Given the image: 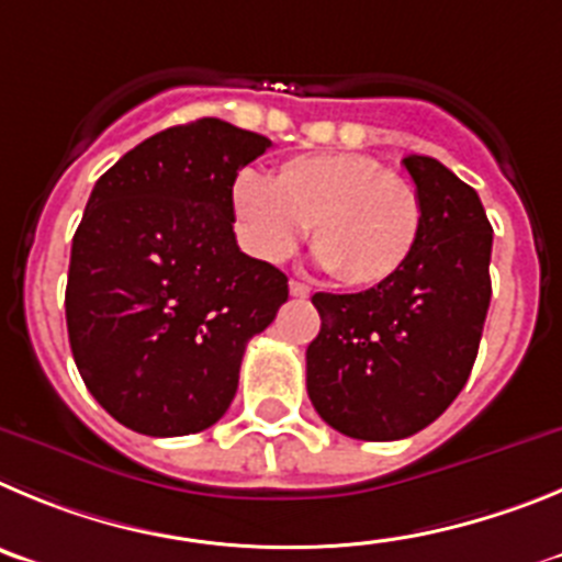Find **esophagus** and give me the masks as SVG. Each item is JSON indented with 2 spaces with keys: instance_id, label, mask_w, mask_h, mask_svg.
Returning a JSON list of instances; mask_svg holds the SVG:
<instances>
[{
  "instance_id": "obj_1",
  "label": "esophagus",
  "mask_w": 562,
  "mask_h": 562,
  "mask_svg": "<svg viewBox=\"0 0 562 562\" xmlns=\"http://www.w3.org/2000/svg\"><path fill=\"white\" fill-rule=\"evenodd\" d=\"M288 291H291V296H300V300L311 296V285H305V282H302V280H291V282H288Z\"/></svg>"
}]
</instances>
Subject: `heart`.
Instances as JSON below:
<instances>
[{
    "instance_id": "b5f03b06",
    "label": "heart",
    "mask_w": 562,
    "mask_h": 562,
    "mask_svg": "<svg viewBox=\"0 0 562 562\" xmlns=\"http://www.w3.org/2000/svg\"><path fill=\"white\" fill-rule=\"evenodd\" d=\"M229 204L237 237L257 260H285L311 226L318 262L352 288L392 282L423 232L412 181L363 154L293 156L277 165L271 181L240 170Z\"/></svg>"
}]
</instances>
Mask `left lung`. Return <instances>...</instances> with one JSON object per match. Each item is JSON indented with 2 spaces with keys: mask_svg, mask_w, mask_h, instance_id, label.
I'll list each match as a JSON object with an SVG mask.
<instances>
[{
  "mask_svg": "<svg viewBox=\"0 0 562 562\" xmlns=\"http://www.w3.org/2000/svg\"><path fill=\"white\" fill-rule=\"evenodd\" d=\"M423 201L406 269L361 293H313L307 394L344 437L386 442L431 426L468 383L490 307V226L476 190L431 156L403 159Z\"/></svg>",
  "mask_w": 562,
  "mask_h": 562,
  "instance_id": "obj_1",
  "label": "left lung"
}]
</instances>
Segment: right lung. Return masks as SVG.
Masks as SVG:
<instances>
[{
	"mask_svg": "<svg viewBox=\"0 0 562 562\" xmlns=\"http://www.w3.org/2000/svg\"><path fill=\"white\" fill-rule=\"evenodd\" d=\"M269 136L204 117L159 131L94 184L72 237L67 330L94 401L148 437L218 423L288 277L244 255L229 187Z\"/></svg>",
	"mask_w": 562,
	"mask_h": 562,
	"instance_id": "right-lung-1",
	"label": "right lung"
}]
</instances>
